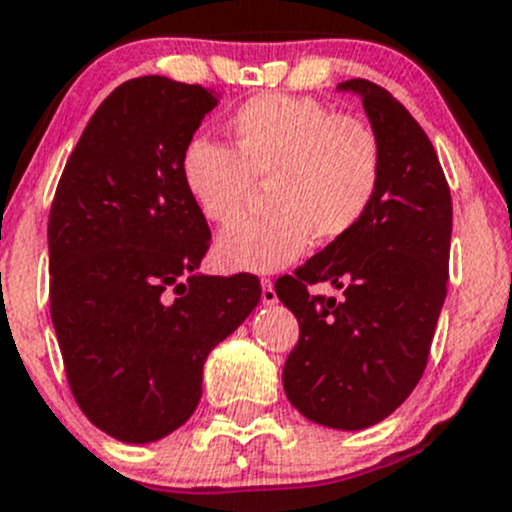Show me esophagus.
Instances as JSON below:
<instances>
[{
	"label": "esophagus",
	"instance_id": "1",
	"mask_svg": "<svg viewBox=\"0 0 512 512\" xmlns=\"http://www.w3.org/2000/svg\"><path fill=\"white\" fill-rule=\"evenodd\" d=\"M261 300H263V305H276L278 303L276 288H273V281H268V278H263V281H261Z\"/></svg>",
	"mask_w": 512,
	"mask_h": 512
}]
</instances>
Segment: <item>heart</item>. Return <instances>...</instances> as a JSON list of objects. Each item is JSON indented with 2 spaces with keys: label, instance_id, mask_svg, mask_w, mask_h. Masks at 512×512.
Listing matches in <instances>:
<instances>
[{
  "label": "heart",
  "instance_id": "b5f03b06",
  "mask_svg": "<svg viewBox=\"0 0 512 512\" xmlns=\"http://www.w3.org/2000/svg\"><path fill=\"white\" fill-rule=\"evenodd\" d=\"M226 138L229 147L189 140L179 177L212 224L239 217L254 179H268L273 209L221 231L217 256L231 271H278L305 254L313 236L342 239L370 212L382 147L365 120L335 115L313 98L263 93L226 120Z\"/></svg>",
  "mask_w": 512,
  "mask_h": 512
}]
</instances>
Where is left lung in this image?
Returning <instances> with one entry per match:
<instances>
[{
	"instance_id": "obj_1",
	"label": "left lung",
	"mask_w": 512,
	"mask_h": 512,
	"mask_svg": "<svg viewBox=\"0 0 512 512\" xmlns=\"http://www.w3.org/2000/svg\"><path fill=\"white\" fill-rule=\"evenodd\" d=\"M337 91L360 96L382 147L377 194L350 234L278 278L276 295L300 325L283 367L288 402L315 424L360 431L387 419L424 374L449 281L453 209L434 145L409 110L365 78ZM318 280L346 298L304 291Z\"/></svg>"
}]
</instances>
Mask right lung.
Segmentation results:
<instances>
[{
	"instance_id": "add662e5",
	"label": "right lung",
	"mask_w": 512,
	"mask_h": 512,
	"mask_svg": "<svg viewBox=\"0 0 512 512\" xmlns=\"http://www.w3.org/2000/svg\"><path fill=\"white\" fill-rule=\"evenodd\" d=\"M219 98L165 76L125 81L88 120L49 214L51 323L81 412L152 444L202 399L209 352L261 300L251 273L199 271L207 219L179 157Z\"/></svg>"
}]
</instances>
